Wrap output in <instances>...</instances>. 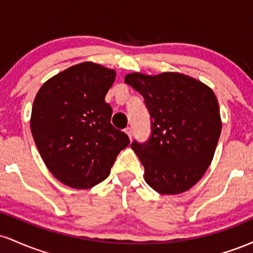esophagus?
Here are the masks:
<instances>
[{
  "instance_id": "esophagus-1",
  "label": "esophagus",
  "mask_w": 253,
  "mask_h": 253,
  "mask_svg": "<svg viewBox=\"0 0 253 253\" xmlns=\"http://www.w3.org/2000/svg\"><path fill=\"white\" fill-rule=\"evenodd\" d=\"M125 132L128 135L129 139H132V128H130V127H126V128H125Z\"/></svg>"
}]
</instances>
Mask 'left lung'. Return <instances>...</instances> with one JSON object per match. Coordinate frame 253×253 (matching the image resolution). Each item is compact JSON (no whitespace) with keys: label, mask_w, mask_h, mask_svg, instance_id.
I'll return each mask as SVG.
<instances>
[{"label":"left lung","mask_w":253,"mask_h":253,"mask_svg":"<svg viewBox=\"0 0 253 253\" xmlns=\"http://www.w3.org/2000/svg\"><path fill=\"white\" fill-rule=\"evenodd\" d=\"M125 82L145 97L152 135L132 149L144 165L147 184L162 195L189 190L213 161L221 133L215 94L207 84L179 72H132Z\"/></svg>","instance_id":"1"}]
</instances>
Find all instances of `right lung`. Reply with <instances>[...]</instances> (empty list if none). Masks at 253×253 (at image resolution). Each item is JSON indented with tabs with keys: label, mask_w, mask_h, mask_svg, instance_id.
Wrapping results in <instances>:
<instances>
[{
	"label": "right lung",
	"mask_w": 253,
	"mask_h": 253,
	"mask_svg": "<svg viewBox=\"0 0 253 253\" xmlns=\"http://www.w3.org/2000/svg\"><path fill=\"white\" fill-rule=\"evenodd\" d=\"M117 71L94 62L72 65L40 86L31 114V130L47 169L74 189H90L110 173L126 133L112 124L104 101Z\"/></svg>",
	"instance_id": "obj_1"
}]
</instances>
